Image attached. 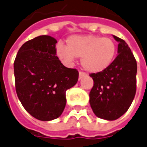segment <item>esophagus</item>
Listing matches in <instances>:
<instances>
[{
  "label": "esophagus",
  "mask_w": 147,
  "mask_h": 147,
  "mask_svg": "<svg viewBox=\"0 0 147 147\" xmlns=\"http://www.w3.org/2000/svg\"><path fill=\"white\" fill-rule=\"evenodd\" d=\"M86 75H87V74H86L85 72H79V80L82 79L83 77H86Z\"/></svg>",
  "instance_id": "esophagus-1"
}]
</instances>
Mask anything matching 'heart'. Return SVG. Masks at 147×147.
I'll list each match as a JSON object with an SVG mask.
<instances>
[{"mask_svg":"<svg viewBox=\"0 0 147 147\" xmlns=\"http://www.w3.org/2000/svg\"><path fill=\"white\" fill-rule=\"evenodd\" d=\"M66 46L59 44L57 54L65 62L70 63L82 58V65L90 73H99L110 66L117 56L116 42L98 35H73L66 40Z\"/></svg>","mask_w":147,"mask_h":147,"instance_id":"b5f03b06","label":"heart"}]
</instances>
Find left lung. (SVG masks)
Here are the masks:
<instances>
[{
    "instance_id": "obj_1",
    "label": "left lung",
    "mask_w": 147,
    "mask_h": 147,
    "mask_svg": "<svg viewBox=\"0 0 147 147\" xmlns=\"http://www.w3.org/2000/svg\"><path fill=\"white\" fill-rule=\"evenodd\" d=\"M119 43L118 56L102 72L90 74L94 86L90 92V104L99 118L117 120L126 113L134 99L137 88V61L128 44L113 35Z\"/></svg>"
}]
</instances>
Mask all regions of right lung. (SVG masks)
I'll return each instance as SVG.
<instances>
[{"instance_id": "obj_1", "label": "right lung", "mask_w": 147, "mask_h": 147, "mask_svg": "<svg viewBox=\"0 0 147 147\" xmlns=\"http://www.w3.org/2000/svg\"><path fill=\"white\" fill-rule=\"evenodd\" d=\"M57 41L40 35L22 44L13 63L15 89L23 108L39 121L63 113L65 92L78 80V71L63 65L56 56Z\"/></svg>"}]
</instances>
